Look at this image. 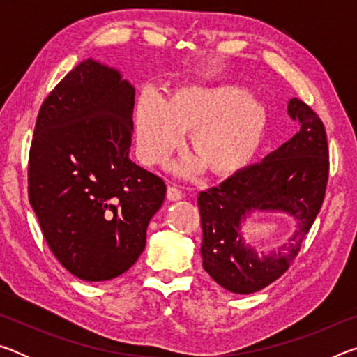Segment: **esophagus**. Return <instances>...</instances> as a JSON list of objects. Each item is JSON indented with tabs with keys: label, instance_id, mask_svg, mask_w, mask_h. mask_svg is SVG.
<instances>
[{
	"label": "esophagus",
	"instance_id": "1",
	"mask_svg": "<svg viewBox=\"0 0 357 357\" xmlns=\"http://www.w3.org/2000/svg\"><path fill=\"white\" fill-rule=\"evenodd\" d=\"M167 198L170 202H178V200H181V198H183V192H181L178 187L170 185L167 189Z\"/></svg>",
	"mask_w": 357,
	"mask_h": 357
}]
</instances>
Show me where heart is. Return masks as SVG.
Listing matches in <instances>:
<instances>
[{
    "instance_id": "heart-1",
    "label": "heart",
    "mask_w": 357,
    "mask_h": 357,
    "mask_svg": "<svg viewBox=\"0 0 357 357\" xmlns=\"http://www.w3.org/2000/svg\"><path fill=\"white\" fill-rule=\"evenodd\" d=\"M135 129L143 164L164 162L183 132H190L189 149L195 159L179 170L192 173L203 167L211 176L228 178L255 159L268 129V112L238 84H183L167 100L143 93L135 105Z\"/></svg>"
}]
</instances>
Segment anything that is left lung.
Wrapping results in <instances>:
<instances>
[{
	"label": "left lung",
	"instance_id": "8db88e82",
	"mask_svg": "<svg viewBox=\"0 0 357 357\" xmlns=\"http://www.w3.org/2000/svg\"><path fill=\"white\" fill-rule=\"evenodd\" d=\"M288 114L299 124L298 134L263 162L198 195L203 268L231 293H255L285 274L321 209L329 176L324 124L298 98L288 102ZM255 208L287 212L298 223L290 243L268 256L245 246L238 233L240 220Z\"/></svg>",
	"mask_w": 357,
	"mask_h": 357
}]
</instances>
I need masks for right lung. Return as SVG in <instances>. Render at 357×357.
<instances>
[{
  "label": "right lung",
  "instance_id": "1",
  "mask_svg": "<svg viewBox=\"0 0 357 357\" xmlns=\"http://www.w3.org/2000/svg\"><path fill=\"white\" fill-rule=\"evenodd\" d=\"M135 89L88 58L47 96L28 160V197L53 255L72 275L124 274L165 198L162 178L129 159Z\"/></svg>",
  "mask_w": 357,
  "mask_h": 357
}]
</instances>
